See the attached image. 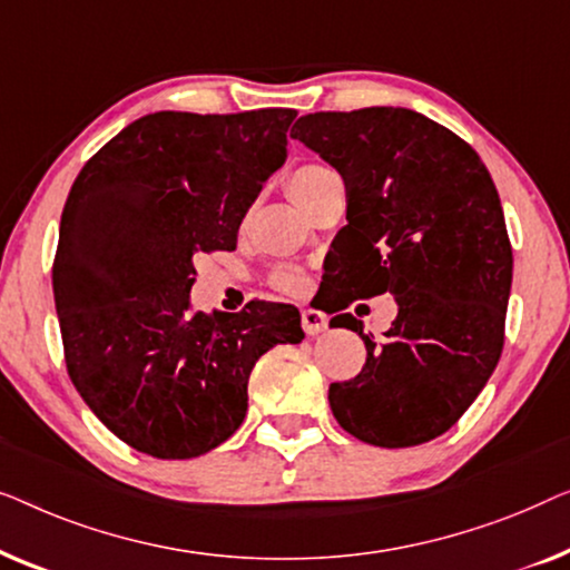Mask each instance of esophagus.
Here are the masks:
<instances>
[{
	"label": "esophagus",
	"instance_id": "obj_1",
	"mask_svg": "<svg viewBox=\"0 0 570 570\" xmlns=\"http://www.w3.org/2000/svg\"><path fill=\"white\" fill-rule=\"evenodd\" d=\"M302 327H304V333H307V335L325 333L327 331V315H325V312L312 309V307L302 309Z\"/></svg>",
	"mask_w": 570,
	"mask_h": 570
}]
</instances>
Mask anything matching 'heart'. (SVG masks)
<instances>
[{
    "label": "heart",
    "mask_w": 570,
    "mask_h": 570,
    "mask_svg": "<svg viewBox=\"0 0 570 570\" xmlns=\"http://www.w3.org/2000/svg\"><path fill=\"white\" fill-rule=\"evenodd\" d=\"M331 180H338V173L331 170L327 165H320V163L299 165L292 175H288V194H292L294 202L302 206L307 198L315 196L317 190L327 186ZM278 282H282V286H294L296 274H292V271H284V274L278 276Z\"/></svg>",
    "instance_id": "heart-1"
}]
</instances>
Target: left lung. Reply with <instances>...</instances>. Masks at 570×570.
Instances as JSON below:
<instances>
[{
    "label": "left lung",
    "instance_id": "left-lung-1",
    "mask_svg": "<svg viewBox=\"0 0 570 570\" xmlns=\"http://www.w3.org/2000/svg\"><path fill=\"white\" fill-rule=\"evenodd\" d=\"M294 139L341 173L348 190L331 263L335 309L392 294L397 317L376 343L351 312L366 364L327 390L335 421L374 446L442 436L491 380L503 348L511 243L499 190L478 151L407 108L309 114Z\"/></svg>",
    "mask_w": 570,
    "mask_h": 570
}]
</instances>
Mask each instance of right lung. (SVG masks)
I'll return each mask as SVG.
<instances>
[{
	"label": "right lung",
	"instance_id": "obj_1",
	"mask_svg": "<svg viewBox=\"0 0 570 570\" xmlns=\"http://www.w3.org/2000/svg\"><path fill=\"white\" fill-rule=\"evenodd\" d=\"M294 116L159 110L116 134L69 190L53 261L63 356L90 411L136 452L190 460L227 442L255 362L304 338L292 304L190 312L194 258L235 250L286 163Z\"/></svg>",
	"mask_w": 570,
	"mask_h": 570
}]
</instances>
